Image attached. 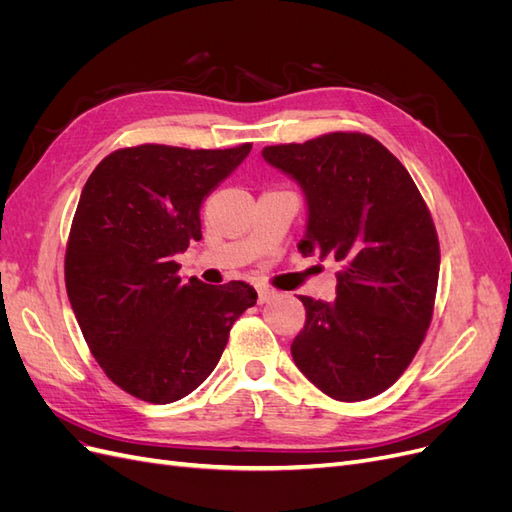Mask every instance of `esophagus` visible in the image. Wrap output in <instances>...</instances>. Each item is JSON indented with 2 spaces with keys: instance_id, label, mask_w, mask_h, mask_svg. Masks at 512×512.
Wrapping results in <instances>:
<instances>
[{
  "instance_id": "34e87169",
  "label": "esophagus",
  "mask_w": 512,
  "mask_h": 512,
  "mask_svg": "<svg viewBox=\"0 0 512 512\" xmlns=\"http://www.w3.org/2000/svg\"><path fill=\"white\" fill-rule=\"evenodd\" d=\"M256 292H258V303H267L269 299H273V297H275V290L265 288V286H258V288H256Z\"/></svg>"
}]
</instances>
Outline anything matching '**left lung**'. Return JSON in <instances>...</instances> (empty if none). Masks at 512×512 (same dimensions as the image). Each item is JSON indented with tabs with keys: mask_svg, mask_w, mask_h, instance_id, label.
Returning <instances> with one entry per match:
<instances>
[{
	"mask_svg": "<svg viewBox=\"0 0 512 512\" xmlns=\"http://www.w3.org/2000/svg\"><path fill=\"white\" fill-rule=\"evenodd\" d=\"M305 196L303 256L342 265L335 301L299 297L292 361L339 401L374 397L404 374L431 322L440 245L408 170L376 138L324 134L262 149Z\"/></svg>",
	"mask_w": 512,
	"mask_h": 512,
	"instance_id": "8db88e82",
	"label": "left lung"
}]
</instances>
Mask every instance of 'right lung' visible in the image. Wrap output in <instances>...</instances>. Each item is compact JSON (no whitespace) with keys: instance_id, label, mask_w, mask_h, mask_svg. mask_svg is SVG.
I'll list each match as a JSON object with an SVG mask.
<instances>
[{"instance_id":"1","label":"right lung","mask_w":512,"mask_h":512,"mask_svg":"<svg viewBox=\"0 0 512 512\" xmlns=\"http://www.w3.org/2000/svg\"><path fill=\"white\" fill-rule=\"evenodd\" d=\"M250 151V143L119 149L81 192L66 250L68 299L104 374L149 404L198 389L232 324L256 305L250 284L183 282L175 262L203 239L200 205Z\"/></svg>"}]
</instances>
